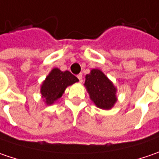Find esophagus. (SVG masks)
<instances>
[{
	"mask_svg": "<svg viewBox=\"0 0 159 159\" xmlns=\"http://www.w3.org/2000/svg\"><path fill=\"white\" fill-rule=\"evenodd\" d=\"M77 78L79 79L80 83H82V82H83V75H82V74H79V75H77Z\"/></svg>",
	"mask_w": 159,
	"mask_h": 159,
	"instance_id": "obj_1",
	"label": "esophagus"
}]
</instances>
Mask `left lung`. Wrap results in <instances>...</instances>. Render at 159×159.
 <instances>
[{"instance_id": "1", "label": "left lung", "mask_w": 159, "mask_h": 159, "mask_svg": "<svg viewBox=\"0 0 159 159\" xmlns=\"http://www.w3.org/2000/svg\"><path fill=\"white\" fill-rule=\"evenodd\" d=\"M90 99L101 109H111L117 101V89L113 82L98 68H93L85 75L84 84Z\"/></svg>"}]
</instances>
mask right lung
<instances>
[{
  "mask_svg": "<svg viewBox=\"0 0 159 159\" xmlns=\"http://www.w3.org/2000/svg\"><path fill=\"white\" fill-rule=\"evenodd\" d=\"M78 81L69 71H61L58 67H54L41 84L40 93L45 104L52 105L63 95L66 87Z\"/></svg>",
  "mask_w": 159,
  "mask_h": 159,
  "instance_id": "add662e5",
  "label": "right lung"
}]
</instances>
